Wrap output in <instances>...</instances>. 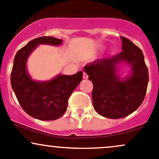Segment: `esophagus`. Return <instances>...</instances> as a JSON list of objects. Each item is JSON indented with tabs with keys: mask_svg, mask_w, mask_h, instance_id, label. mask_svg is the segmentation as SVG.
Returning a JSON list of instances; mask_svg holds the SVG:
<instances>
[{
	"mask_svg": "<svg viewBox=\"0 0 159 159\" xmlns=\"http://www.w3.org/2000/svg\"><path fill=\"white\" fill-rule=\"evenodd\" d=\"M83 78H84V79H87V78H88V74H87V73H85V72H84L83 73Z\"/></svg>",
	"mask_w": 159,
	"mask_h": 159,
	"instance_id": "34e87169",
	"label": "esophagus"
}]
</instances>
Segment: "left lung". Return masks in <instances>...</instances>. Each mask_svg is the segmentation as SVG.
I'll return each instance as SVG.
<instances>
[{
	"label": "left lung",
	"mask_w": 159,
	"mask_h": 159,
	"mask_svg": "<svg viewBox=\"0 0 159 159\" xmlns=\"http://www.w3.org/2000/svg\"><path fill=\"white\" fill-rule=\"evenodd\" d=\"M121 39V53L97 60L84 68L93 85L94 109L111 119L125 118L137 110L145 98L149 82L142 50L128 38ZM121 65L130 67L128 75L122 77Z\"/></svg>",
	"instance_id": "8db88e82"
}]
</instances>
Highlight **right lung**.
<instances>
[{
    "label": "right lung",
    "instance_id": "1",
    "mask_svg": "<svg viewBox=\"0 0 159 159\" xmlns=\"http://www.w3.org/2000/svg\"><path fill=\"white\" fill-rule=\"evenodd\" d=\"M62 40L41 37L29 41L15 56L11 72V85L20 106L28 115L41 121L60 118L66 111L68 99L82 80L80 71L72 75L59 74L48 81L32 79L27 61L40 44L60 46Z\"/></svg>",
    "mask_w": 159,
    "mask_h": 159
}]
</instances>
